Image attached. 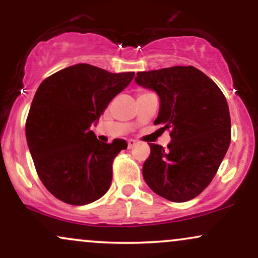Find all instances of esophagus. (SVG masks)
Returning <instances> with one entry per match:
<instances>
[{
	"instance_id": "34e87169",
	"label": "esophagus",
	"mask_w": 258,
	"mask_h": 258,
	"mask_svg": "<svg viewBox=\"0 0 258 258\" xmlns=\"http://www.w3.org/2000/svg\"><path fill=\"white\" fill-rule=\"evenodd\" d=\"M137 143H138V142L135 141V139H128V142H127V146H128V149H131V148L135 147Z\"/></svg>"
}]
</instances>
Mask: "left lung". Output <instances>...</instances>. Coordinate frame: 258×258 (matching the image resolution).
Returning <instances> with one entry per match:
<instances>
[{"label": "left lung", "instance_id": "obj_1", "mask_svg": "<svg viewBox=\"0 0 258 258\" xmlns=\"http://www.w3.org/2000/svg\"><path fill=\"white\" fill-rule=\"evenodd\" d=\"M136 82L155 91L160 109L155 125L170 130L166 149L149 143L144 180L154 193L173 203L198 197L214 179L230 144L227 99L209 76L194 67L137 73Z\"/></svg>", "mask_w": 258, "mask_h": 258}]
</instances>
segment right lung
I'll return each instance as SVG.
<instances>
[{
	"mask_svg": "<svg viewBox=\"0 0 258 258\" xmlns=\"http://www.w3.org/2000/svg\"><path fill=\"white\" fill-rule=\"evenodd\" d=\"M133 76L76 64L38 86L26 119V142L41 182L57 199L86 205L110 188L112 161L127 143H103L91 126Z\"/></svg>",
	"mask_w": 258,
	"mask_h": 258,
	"instance_id": "right-lung-1",
	"label": "right lung"
}]
</instances>
